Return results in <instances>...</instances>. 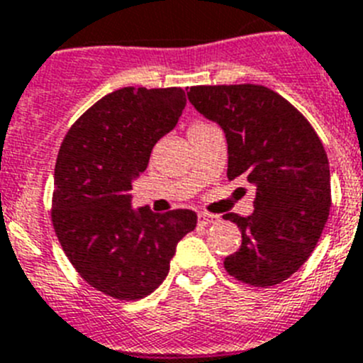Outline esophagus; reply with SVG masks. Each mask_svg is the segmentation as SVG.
Masks as SVG:
<instances>
[{"label": "esophagus", "instance_id": "1", "mask_svg": "<svg viewBox=\"0 0 363 363\" xmlns=\"http://www.w3.org/2000/svg\"><path fill=\"white\" fill-rule=\"evenodd\" d=\"M216 221H218L216 214H209V213L198 214V223H200V225H213V223H216Z\"/></svg>", "mask_w": 363, "mask_h": 363}]
</instances>
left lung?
<instances>
[{"instance_id": "8db88e82", "label": "left lung", "mask_w": 363, "mask_h": 363, "mask_svg": "<svg viewBox=\"0 0 363 363\" xmlns=\"http://www.w3.org/2000/svg\"><path fill=\"white\" fill-rule=\"evenodd\" d=\"M187 96L225 134L227 178L256 187L251 216H223L242 230L225 271L255 287L287 280L314 251L331 207L329 160L318 134L264 85H200Z\"/></svg>"}]
</instances>
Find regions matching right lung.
I'll return each instance as SVG.
<instances>
[{
  "label": "right lung",
  "mask_w": 363,
  "mask_h": 363,
  "mask_svg": "<svg viewBox=\"0 0 363 363\" xmlns=\"http://www.w3.org/2000/svg\"><path fill=\"white\" fill-rule=\"evenodd\" d=\"M178 86H123L96 101L72 125L54 169L52 225L86 284L116 300H140L169 274L176 245L196 213L134 211L133 182L152 147L184 112Z\"/></svg>",
  "instance_id": "obj_1"
}]
</instances>
